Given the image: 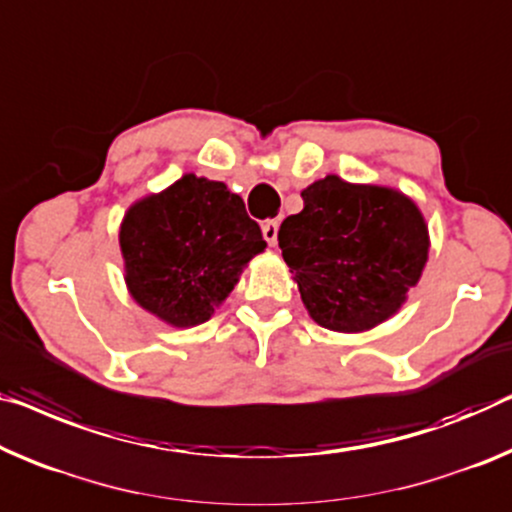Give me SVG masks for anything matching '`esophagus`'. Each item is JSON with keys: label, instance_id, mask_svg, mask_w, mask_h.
<instances>
[{"label": "esophagus", "instance_id": "34e87169", "mask_svg": "<svg viewBox=\"0 0 512 512\" xmlns=\"http://www.w3.org/2000/svg\"><path fill=\"white\" fill-rule=\"evenodd\" d=\"M278 220H266V223L262 225V234H264V239H266V243H269V246H276V241H278Z\"/></svg>", "mask_w": 512, "mask_h": 512}]
</instances>
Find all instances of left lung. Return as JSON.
I'll list each match as a JSON object with an SVG mask.
<instances>
[{"mask_svg":"<svg viewBox=\"0 0 512 512\" xmlns=\"http://www.w3.org/2000/svg\"><path fill=\"white\" fill-rule=\"evenodd\" d=\"M301 197L303 211L282 220L278 246L308 315L338 333H365L398 315L430 253L418 204L398 188L338 174Z\"/></svg>","mask_w":512,"mask_h":512,"instance_id":"left-lung-1","label":"left lung"}]
</instances>
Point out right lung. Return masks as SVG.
Returning <instances> with one entry per match:
<instances>
[{"label":"right lung","mask_w":512,"mask_h":512,"mask_svg":"<svg viewBox=\"0 0 512 512\" xmlns=\"http://www.w3.org/2000/svg\"><path fill=\"white\" fill-rule=\"evenodd\" d=\"M119 248L133 301L167 326L190 329L209 322L266 241L223 181L183 174L128 207Z\"/></svg>","instance_id":"obj_1"}]
</instances>
